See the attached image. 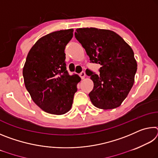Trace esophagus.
I'll use <instances>...</instances> for the list:
<instances>
[{"label":"esophagus","mask_w":158,"mask_h":158,"mask_svg":"<svg viewBox=\"0 0 158 158\" xmlns=\"http://www.w3.org/2000/svg\"><path fill=\"white\" fill-rule=\"evenodd\" d=\"M79 76H80V77H81V78L82 79H84V78H85V72H84V71L81 72V73H80V74H79Z\"/></svg>","instance_id":"obj_1"}]
</instances>
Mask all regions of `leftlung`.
Here are the masks:
<instances>
[{
  "instance_id": "8db88e82",
  "label": "left lung",
  "mask_w": 158,
  "mask_h": 158,
  "mask_svg": "<svg viewBox=\"0 0 158 158\" xmlns=\"http://www.w3.org/2000/svg\"><path fill=\"white\" fill-rule=\"evenodd\" d=\"M76 31V39L85 49L90 63L101 65L98 74L86 69L94 83L89 94L90 101L99 109L118 107L127 98L135 81L137 64L132 48L111 31L84 28Z\"/></svg>"
}]
</instances>
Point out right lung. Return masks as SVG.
I'll return each mask as SVG.
<instances>
[{
	"label": "right lung",
	"mask_w": 158,
	"mask_h": 158,
	"mask_svg": "<svg viewBox=\"0 0 158 158\" xmlns=\"http://www.w3.org/2000/svg\"><path fill=\"white\" fill-rule=\"evenodd\" d=\"M73 29L55 31L41 37L28 52L23 69L26 89L42 110L62 115L70 110L81 78L67 70L65 49Z\"/></svg>",
	"instance_id": "add662e5"
}]
</instances>
